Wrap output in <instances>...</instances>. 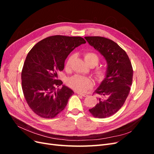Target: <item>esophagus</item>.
<instances>
[{
	"label": "esophagus",
	"instance_id": "34e87169",
	"mask_svg": "<svg viewBox=\"0 0 154 154\" xmlns=\"http://www.w3.org/2000/svg\"><path fill=\"white\" fill-rule=\"evenodd\" d=\"M78 94L80 95V96H82L83 97H87L88 96L87 94H83V93H80V92H78Z\"/></svg>",
	"mask_w": 154,
	"mask_h": 154
}]
</instances>
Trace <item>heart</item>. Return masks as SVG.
Returning a JSON list of instances; mask_svg holds the SVG:
<instances>
[{
	"mask_svg": "<svg viewBox=\"0 0 154 154\" xmlns=\"http://www.w3.org/2000/svg\"><path fill=\"white\" fill-rule=\"evenodd\" d=\"M73 55H69L66 62V68L69 69L71 66ZM84 59L86 63L90 66L94 67L100 62V57L96 53L87 52L84 54ZM108 74V70L104 67H96L94 70V74L97 81L101 82L106 78ZM67 83L69 87L79 92H84L91 88L92 80L91 78L81 75H74L67 79Z\"/></svg>",
	"mask_w": 154,
	"mask_h": 154,
	"instance_id": "b5f03b06",
	"label": "heart"
}]
</instances>
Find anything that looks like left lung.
Instances as JSON below:
<instances>
[{
	"instance_id": "obj_1",
	"label": "left lung",
	"mask_w": 154,
	"mask_h": 154,
	"mask_svg": "<svg viewBox=\"0 0 154 154\" xmlns=\"http://www.w3.org/2000/svg\"><path fill=\"white\" fill-rule=\"evenodd\" d=\"M85 38L108 64V74L94 92L98 95V103L88 110L95 118H108L122 108L129 94L133 78L132 63L125 50L112 40L102 36Z\"/></svg>"
}]
</instances>
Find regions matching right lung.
<instances>
[{
    "mask_svg": "<svg viewBox=\"0 0 154 154\" xmlns=\"http://www.w3.org/2000/svg\"><path fill=\"white\" fill-rule=\"evenodd\" d=\"M86 41L80 36L54 35L35 45L27 54L21 78L24 96L30 109L43 118H54L66 106L74 92L57 80L70 53Z\"/></svg>",
    "mask_w": 154,
    "mask_h": 154,
    "instance_id": "add662e5",
    "label": "right lung"
}]
</instances>
